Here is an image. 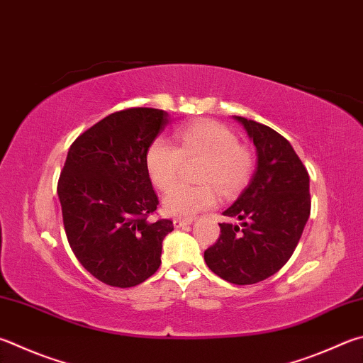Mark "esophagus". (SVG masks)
<instances>
[{"instance_id": "34e87169", "label": "esophagus", "mask_w": 363, "mask_h": 363, "mask_svg": "<svg viewBox=\"0 0 363 363\" xmlns=\"http://www.w3.org/2000/svg\"><path fill=\"white\" fill-rule=\"evenodd\" d=\"M190 223H192V220H184V219H174V220H173L174 228L186 227V225H190Z\"/></svg>"}]
</instances>
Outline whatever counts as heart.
Listing matches in <instances>:
<instances>
[{"label":"heart","instance_id":"1","mask_svg":"<svg viewBox=\"0 0 363 363\" xmlns=\"http://www.w3.org/2000/svg\"><path fill=\"white\" fill-rule=\"evenodd\" d=\"M203 160L199 181L213 184L223 195L236 194L246 186L254 160L238 138L223 125L195 122L176 131V146L164 138L149 144L144 157L147 174L155 187L169 190L177 181L182 160ZM213 186H177L164 195L163 211L168 216L189 219L216 206Z\"/></svg>","mask_w":363,"mask_h":363}]
</instances>
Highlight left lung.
Returning a JSON list of instances; mask_svg holds the SVG:
<instances>
[{
  "label": "left lung",
  "mask_w": 363,
  "mask_h": 363,
  "mask_svg": "<svg viewBox=\"0 0 363 363\" xmlns=\"http://www.w3.org/2000/svg\"><path fill=\"white\" fill-rule=\"evenodd\" d=\"M254 143L257 164L249 186L223 216L240 225L219 223L220 236L204 250L213 273L232 284H255L286 265L305 228L311 199L309 176L278 131L233 116Z\"/></svg>",
  "instance_id": "left-lung-1"
}]
</instances>
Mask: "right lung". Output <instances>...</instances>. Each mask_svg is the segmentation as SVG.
I'll return each instance as SVG.
<instances>
[{"label": "right lung", "instance_id": "right-lung-1", "mask_svg": "<svg viewBox=\"0 0 363 363\" xmlns=\"http://www.w3.org/2000/svg\"><path fill=\"white\" fill-rule=\"evenodd\" d=\"M169 121L162 109L118 111L68 150L57 187L65 232L81 265L108 286L141 284L162 263L173 222L147 220L159 199L144 157Z\"/></svg>", "mask_w": 363, "mask_h": 363}]
</instances>
